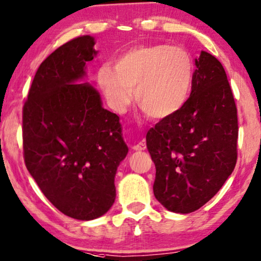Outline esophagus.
<instances>
[{"mask_svg":"<svg viewBox=\"0 0 261 261\" xmlns=\"http://www.w3.org/2000/svg\"><path fill=\"white\" fill-rule=\"evenodd\" d=\"M134 151H144L146 150V143L144 140H141L140 143H138L137 145H134Z\"/></svg>","mask_w":261,"mask_h":261,"instance_id":"obj_1","label":"esophagus"}]
</instances>
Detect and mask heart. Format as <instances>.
<instances>
[{
	"label": "heart",
	"mask_w": 261,
	"mask_h": 261,
	"mask_svg": "<svg viewBox=\"0 0 261 261\" xmlns=\"http://www.w3.org/2000/svg\"><path fill=\"white\" fill-rule=\"evenodd\" d=\"M97 83L118 113L130 104L135 87L138 106L151 118L165 120L187 104L194 84V63L178 46L141 44L118 55L114 68L100 67Z\"/></svg>",
	"instance_id": "b5f03b06"
}]
</instances>
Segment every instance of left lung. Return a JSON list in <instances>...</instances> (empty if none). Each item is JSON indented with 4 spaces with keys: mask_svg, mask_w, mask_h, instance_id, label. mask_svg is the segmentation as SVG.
<instances>
[{
    "mask_svg": "<svg viewBox=\"0 0 261 261\" xmlns=\"http://www.w3.org/2000/svg\"><path fill=\"white\" fill-rule=\"evenodd\" d=\"M187 104L146 134L155 165L154 197L169 211H197L216 195L238 161V109L222 63L201 51Z\"/></svg>",
    "mask_w": 261,
    "mask_h": 261,
    "instance_id": "left-lung-1",
    "label": "left lung"
}]
</instances>
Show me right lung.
<instances>
[{"mask_svg": "<svg viewBox=\"0 0 261 261\" xmlns=\"http://www.w3.org/2000/svg\"><path fill=\"white\" fill-rule=\"evenodd\" d=\"M94 39L77 37L40 63L22 108L25 165L40 191L68 217H100L116 197L115 174L126 157L116 114L101 108L90 83L75 84L93 60Z\"/></svg>", "mask_w": 261, "mask_h": 261, "instance_id": "1", "label": "right lung"}]
</instances>
